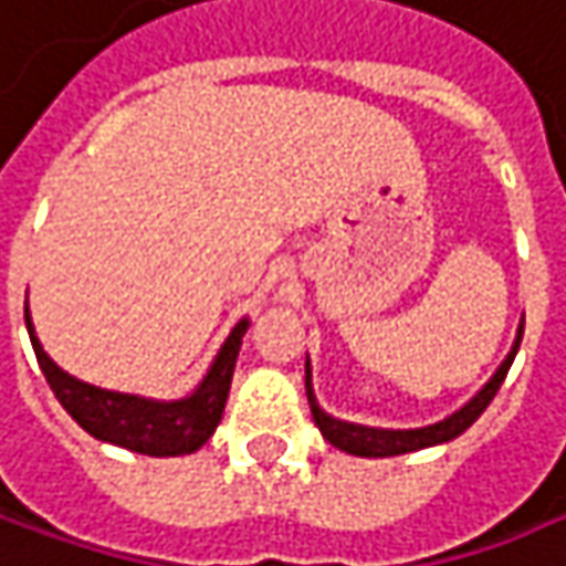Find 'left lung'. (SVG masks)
I'll return each mask as SVG.
<instances>
[{
  "label": "left lung",
  "mask_w": 566,
  "mask_h": 566,
  "mask_svg": "<svg viewBox=\"0 0 566 566\" xmlns=\"http://www.w3.org/2000/svg\"><path fill=\"white\" fill-rule=\"evenodd\" d=\"M522 332H525V322L518 325V335H515V344L509 350L500 370L493 374V380L483 386L467 406H461L454 416H448L444 422L424 424V428H367V424H354L342 422V419H332L328 412L318 409L315 402V392H312V380H308V364H305V396H308V409H312V419L318 424V431L325 434L328 444L342 448L347 454H357V458H392V454H409V451H422V448H431V444H444L451 438H458L461 431H467L470 424L476 422L483 416V409L493 402L496 389L503 386L505 374L515 360V350L522 344Z\"/></svg>",
  "instance_id": "left-lung-1"
}]
</instances>
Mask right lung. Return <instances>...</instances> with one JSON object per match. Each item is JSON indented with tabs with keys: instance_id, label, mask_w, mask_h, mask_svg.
Wrapping results in <instances>:
<instances>
[{
	"instance_id": "obj_1",
	"label": "right lung",
	"mask_w": 566,
	"mask_h": 566,
	"mask_svg": "<svg viewBox=\"0 0 566 566\" xmlns=\"http://www.w3.org/2000/svg\"><path fill=\"white\" fill-rule=\"evenodd\" d=\"M24 325H28L38 364L54 389V396L61 399L63 409L73 416V422L86 428L99 441L138 451L147 458L192 454L212 438V431L222 422L234 360L241 350V338L248 332V318H241L231 328L228 342L222 344V350L212 360L202 384L196 386V392H189L186 399H174V402H157V399H144V396L99 389V386L83 384V380L63 374L61 367L44 354L41 342L34 338L28 305H24Z\"/></svg>"
}]
</instances>
